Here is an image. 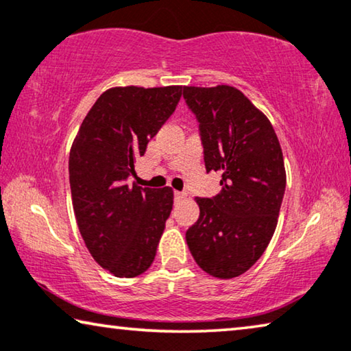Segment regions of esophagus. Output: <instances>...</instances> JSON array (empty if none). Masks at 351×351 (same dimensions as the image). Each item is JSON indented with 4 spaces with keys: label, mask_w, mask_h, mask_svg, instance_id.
<instances>
[{
    "label": "esophagus",
    "mask_w": 351,
    "mask_h": 351,
    "mask_svg": "<svg viewBox=\"0 0 351 351\" xmlns=\"http://www.w3.org/2000/svg\"><path fill=\"white\" fill-rule=\"evenodd\" d=\"M185 196H186L185 193H182V191H174V197H176V201H182V199H185Z\"/></svg>",
    "instance_id": "obj_1"
}]
</instances>
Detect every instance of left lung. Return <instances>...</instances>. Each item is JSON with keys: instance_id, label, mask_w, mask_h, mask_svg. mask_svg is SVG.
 I'll return each instance as SVG.
<instances>
[{"instance_id": "obj_1", "label": "left lung", "mask_w": 351, "mask_h": 351, "mask_svg": "<svg viewBox=\"0 0 351 351\" xmlns=\"http://www.w3.org/2000/svg\"><path fill=\"white\" fill-rule=\"evenodd\" d=\"M201 127L207 172L221 174V191L196 197L199 219L186 243L210 276L232 279L265 252L285 191L282 149L268 117L234 86H183Z\"/></svg>"}]
</instances>
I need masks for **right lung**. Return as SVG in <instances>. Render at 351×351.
Listing matches in <instances>:
<instances>
[{
  "label": "right lung",
  "mask_w": 351,
  "mask_h": 351,
  "mask_svg": "<svg viewBox=\"0 0 351 351\" xmlns=\"http://www.w3.org/2000/svg\"><path fill=\"white\" fill-rule=\"evenodd\" d=\"M180 97L182 86L106 89L72 143L69 174L80 234L94 261L117 278L139 276L157 254L174 191L127 179Z\"/></svg>",
  "instance_id": "1"
}]
</instances>
